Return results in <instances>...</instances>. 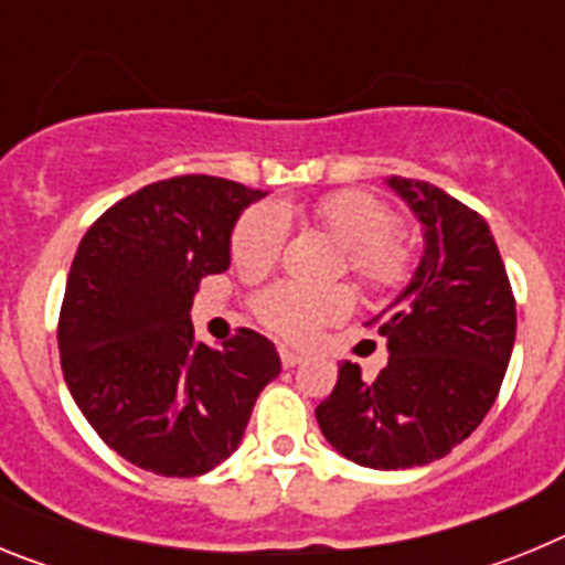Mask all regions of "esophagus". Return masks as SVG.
Here are the masks:
<instances>
[{
	"label": "esophagus",
	"mask_w": 565,
	"mask_h": 565,
	"mask_svg": "<svg viewBox=\"0 0 565 565\" xmlns=\"http://www.w3.org/2000/svg\"><path fill=\"white\" fill-rule=\"evenodd\" d=\"M279 362H282V367H294V364L302 362V356L294 351H288V348H279Z\"/></svg>",
	"instance_id": "1"
}]
</instances>
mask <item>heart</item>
<instances>
[{
  "label": "heart",
  "instance_id": "heart-1",
  "mask_svg": "<svg viewBox=\"0 0 565 565\" xmlns=\"http://www.w3.org/2000/svg\"><path fill=\"white\" fill-rule=\"evenodd\" d=\"M313 221L342 248L344 268L364 291L391 294L413 274V252L398 237L396 214L367 192H333L313 203ZM286 209L266 203L248 209L232 234V259L243 274H263L288 243ZM351 311L348 288H308L277 282L254 297V313L268 331L306 339L331 319Z\"/></svg>",
  "mask_w": 565,
  "mask_h": 565
}]
</instances>
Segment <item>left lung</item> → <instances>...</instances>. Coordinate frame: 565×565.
<instances>
[{
  "label": "left lung",
  "mask_w": 565,
  "mask_h": 565,
  "mask_svg": "<svg viewBox=\"0 0 565 565\" xmlns=\"http://www.w3.org/2000/svg\"><path fill=\"white\" fill-rule=\"evenodd\" d=\"M387 183L422 221V263L391 311L371 319L387 364L373 382L359 364H339L317 422L344 458L407 469L447 456L495 404L515 344V294L476 209L427 181Z\"/></svg>",
  "instance_id": "1"
}]
</instances>
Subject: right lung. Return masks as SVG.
Returning <instances> with one entry per match:
<instances>
[{"mask_svg": "<svg viewBox=\"0 0 565 565\" xmlns=\"http://www.w3.org/2000/svg\"><path fill=\"white\" fill-rule=\"evenodd\" d=\"M266 192L212 174L149 183L109 206L78 243L58 313L70 393L109 450L167 478H194L237 450L274 344L239 328L194 342V291L228 268L239 212Z\"/></svg>", "mask_w": 565, "mask_h": 565, "instance_id": "right-lung-1", "label": "right lung"}]
</instances>
